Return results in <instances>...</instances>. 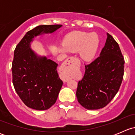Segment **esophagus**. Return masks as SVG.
<instances>
[{"mask_svg": "<svg viewBox=\"0 0 135 135\" xmlns=\"http://www.w3.org/2000/svg\"><path fill=\"white\" fill-rule=\"evenodd\" d=\"M74 59V58L72 57H69L68 59H66L65 61H64L63 64L61 65V70H60V71H61V73H60V74H60V76H61V78L64 81H67L68 80H69V78L64 73V69H65V67H66V65H70V62L73 61V60Z\"/></svg>", "mask_w": 135, "mask_h": 135, "instance_id": "esophagus-1", "label": "esophagus"}]
</instances>
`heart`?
Instances as JSON below:
<instances>
[{
	"mask_svg": "<svg viewBox=\"0 0 135 135\" xmlns=\"http://www.w3.org/2000/svg\"><path fill=\"white\" fill-rule=\"evenodd\" d=\"M100 39L97 33L76 31L65 36L63 44L59 47L61 52L79 51L80 57L84 61L93 59L98 51Z\"/></svg>",
	"mask_w": 135,
	"mask_h": 135,
	"instance_id": "heart-1",
	"label": "heart"
}]
</instances>
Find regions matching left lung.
Segmentation results:
<instances>
[{"label":"left lung","instance_id":"left-lung-1","mask_svg":"<svg viewBox=\"0 0 135 135\" xmlns=\"http://www.w3.org/2000/svg\"><path fill=\"white\" fill-rule=\"evenodd\" d=\"M107 35L100 56L85 65L84 77L78 84V101L88 110L106 107L118 93L123 80L124 58L118 44Z\"/></svg>","mask_w":135,"mask_h":135}]
</instances>
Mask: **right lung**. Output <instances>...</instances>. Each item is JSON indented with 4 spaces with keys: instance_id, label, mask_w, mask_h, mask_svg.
I'll return each instance as SVG.
<instances>
[{
    "instance_id": "right-lung-1",
    "label": "right lung",
    "mask_w": 135,
    "mask_h": 135,
    "mask_svg": "<svg viewBox=\"0 0 135 135\" xmlns=\"http://www.w3.org/2000/svg\"><path fill=\"white\" fill-rule=\"evenodd\" d=\"M62 25H38L25 34L13 54L12 81L16 93L28 108L46 110L56 102L62 85L57 64L31 48L38 36L53 34Z\"/></svg>"
}]
</instances>
